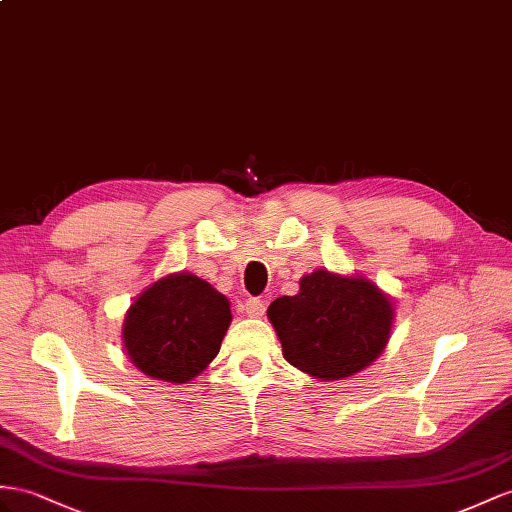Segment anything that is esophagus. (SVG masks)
Returning a JSON list of instances; mask_svg holds the SVG:
<instances>
[{"label": "esophagus", "instance_id": "obj_1", "mask_svg": "<svg viewBox=\"0 0 512 512\" xmlns=\"http://www.w3.org/2000/svg\"><path fill=\"white\" fill-rule=\"evenodd\" d=\"M242 311L246 313L248 318H259V316H264V311H266V307H264V300H259V298H248V300H244Z\"/></svg>", "mask_w": 512, "mask_h": 512}]
</instances>
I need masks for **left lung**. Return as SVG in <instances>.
I'll return each instance as SVG.
<instances>
[{
	"mask_svg": "<svg viewBox=\"0 0 512 512\" xmlns=\"http://www.w3.org/2000/svg\"><path fill=\"white\" fill-rule=\"evenodd\" d=\"M393 318V300L376 283L326 268L268 307L285 361L318 381H344L372 365L389 344Z\"/></svg>",
	"mask_w": 512,
	"mask_h": 512,
	"instance_id": "8db88e82",
	"label": "left lung"
}]
</instances>
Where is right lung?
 I'll return each instance as SVG.
<instances>
[{
  "label": "right lung",
  "instance_id": "add662e5",
  "mask_svg": "<svg viewBox=\"0 0 512 512\" xmlns=\"http://www.w3.org/2000/svg\"><path fill=\"white\" fill-rule=\"evenodd\" d=\"M231 318L229 298L205 279L166 274L127 309L125 355L149 378L183 385L216 359Z\"/></svg>",
  "mask_w": 512,
  "mask_h": 512
}]
</instances>
